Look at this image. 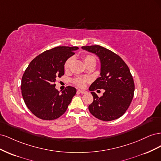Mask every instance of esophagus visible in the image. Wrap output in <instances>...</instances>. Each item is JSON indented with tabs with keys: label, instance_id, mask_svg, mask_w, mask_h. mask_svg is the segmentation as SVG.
Segmentation results:
<instances>
[{
	"label": "esophagus",
	"instance_id": "obj_1",
	"mask_svg": "<svg viewBox=\"0 0 161 161\" xmlns=\"http://www.w3.org/2000/svg\"><path fill=\"white\" fill-rule=\"evenodd\" d=\"M78 92H80V93H82V94H85L87 92L86 91H84V90H78Z\"/></svg>",
	"mask_w": 161,
	"mask_h": 161
}]
</instances>
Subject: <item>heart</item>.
Returning a JSON list of instances; mask_svg holds the SVG:
<instances>
[{
    "instance_id": "1",
    "label": "heart",
    "mask_w": 161,
    "mask_h": 161,
    "mask_svg": "<svg viewBox=\"0 0 161 161\" xmlns=\"http://www.w3.org/2000/svg\"><path fill=\"white\" fill-rule=\"evenodd\" d=\"M82 60H83L86 66H90L91 64H96V58L93 55L91 54H85L82 56ZM72 63V58H69L65 61L64 64V69L66 71L69 70L70 69L71 64ZM89 78L85 77V76H78L74 78L72 80V82L74 83L76 86L79 87H83L85 85V83L86 82L89 81Z\"/></svg>"
}]
</instances>
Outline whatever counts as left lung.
I'll return each mask as SVG.
<instances>
[{
	"label": "left lung",
	"mask_w": 161,
	"mask_h": 161,
	"mask_svg": "<svg viewBox=\"0 0 161 161\" xmlns=\"http://www.w3.org/2000/svg\"><path fill=\"white\" fill-rule=\"evenodd\" d=\"M82 48L95 53L101 61V77L89 87L93 97L89 105L90 113L103 121L120 118L128 109L134 94V82L128 66L120 56L104 47L95 45ZM99 89L105 90L100 97L93 92Z\"/></svg>",
	"instance_id": "obj_1"
}]
</instances>
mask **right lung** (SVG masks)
<instances>
[{
  "label": "right lung",
  "mask_w": 161,
  "mask_h": 161,
  "mask_svg": "<svg viewBox=\"0 0 161 161\" xmlns=\"http://www.w3.org/2000/svg\"><path fill=\"white\" fill-rule=\"evenodd\" d=\"M79 49L76 46H58L36 56L30 63L21 79V93L31 113L44 120L56 119L64 114L76 92L70 86L56 89L58 78L64 74V64Z\"/></svg>",
  "instance_id": "obj_1"
}]
</instances>
